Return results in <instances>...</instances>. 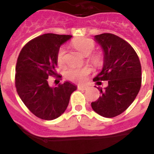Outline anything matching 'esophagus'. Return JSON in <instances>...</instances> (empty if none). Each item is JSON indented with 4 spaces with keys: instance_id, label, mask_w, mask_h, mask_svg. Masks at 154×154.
Returning a JSON list of instances; mask_svg holds the SVG:
<instances>
[{
    "instance_id": "obj_1",
    "label": "esophagus",
    "mask_w": 154,
    "mask_h": 154,
    "mask_svg": "<svg viewBox=\"0 0 154 154\" xmlns=\"http://www.w3.org/2000/svg\"><path fill=\"white\" fill-rule=\"evenodd\" d=\"M78 88L79 90H82V91H85V90L88 89V86H86V85H79Z\"/></svg>"
}]
</instances>
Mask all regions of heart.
Returning <instances> with one entry per match:
<instances>
[{
    "label": "heart",
    "mask_w": 154,
    "mask_h": 154,
    "mask_svg": "<svg viewBox=\"0 0 154 154\" xmlns=\"http://www.w3.org/2000/svg\"><path fill=\"white\" fill-rule=\"evenodd\" d=\"M73 47L75 48L81 54L85 56H88L94 52L95 44L90 39L87 38H79L74 39L72 42ZM65 53L66 49L64 47H61L57 53V63L59 65H63L65 60ZM91 61L94 64L98 65L101 62V57L98 54H94L91 56ZM91 70L88 68H76L69 67L65 72V75L68 79L76 82H83L86 80L87 76L89 74Z\"/></svg>",
    "instance_id": "heart-1"
}]
</instances>
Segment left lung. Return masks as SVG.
Wrapping results in <instances>:
<instances>
[{"mask_svg":"<svg viewBox=\"0 0 154 154\" xmlns=\"http://www.w3.org/2000/svg\"><path fill=\"white\" fill-rule=\"evenodd\" d=\"M94 39L102 49L104 61L102 69L93 81H108V86L99 88L101 95L91 102V108L101 116L114 118L123 113L137 95L141 66L133 47L119 36L102 33Z\"/></svg>","mask_w":154,"mask_h":154,"instance_id":"left-lung-1","label":"left lung"}]
</instances>
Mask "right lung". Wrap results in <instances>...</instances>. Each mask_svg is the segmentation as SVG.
Segmentation results:
<instances>
[{"label":"right lung","mask_w":154,"mask_h":154,"mask_svg":"<svg viewBox=\"0 0 154 154\" xmlns=\"http://www.w3.org/2000/svg\"><path fill=\"white\" fill-rule=\"evenodd\" d=\"M72 36L46 33L34 38L21 49L15 74V85L20 98L38 118L51 121L64 113L75 85L65 81L50 86L49 75H56L57 53Z\"/></svg>","instance_id":"1"}]
</instances>
